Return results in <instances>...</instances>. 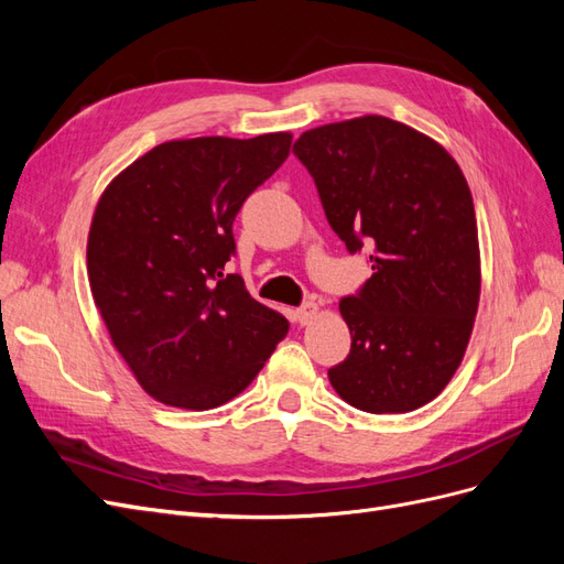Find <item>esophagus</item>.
<instances>
[{
    "instance_id": "esophagus-1",
    "label": "esophagus",
    "mask_w": 564,
    "mask_h": 564,
    "mask_svg": "<svg viewBox=\"0 0 564 564\" xmlns=\"http://www.w3.org/2000/svg\"><path fill=\"white\" fill-rule=\"evenodd\" d=\"M294 317H296L301 327H303V324H311L317 317V303H303L301 308H296Z\"/></svg>"
}]
</instances>
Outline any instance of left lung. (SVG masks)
Segmentation results:
<instances>
[{"label": "left lung", "instance_id": "left-lung-1", "mask_svg": "<svg viewBox=\"0 0 564 564\" xmlns=\"http://www.w3.org/2000/svg\"><path fill=\"white\" fill-rule=\"evenodd\" d=\"M294 152L348 251L371 249V278L338 303L352 344L329 381L362 412H414L452 381L480 303L466 176L431 135L381 115L303 131Z\"/></svg>", "mask_w": 564, "mask_h": 564}]
</instances>
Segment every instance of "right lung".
I'll use <instances>...</instances> for the list:
<instances>
[{"mask_svg": "<svg viewBox=\"0 0 564 564\" xmlns=\"http://www.w3.org/2000/svg\"><path fill=\"white\" fill-rule=\"evenodd\" d=\"M289 148V131L166 141L98 197L87 242L91 296L152 400L193 412L226 404L286 336V317L224 265L237 212Z\"/></svg>", "mask_w": 564, "mask_h": 564, "instance_id": "add662e5", "label": "right lung"}]
</instances>
